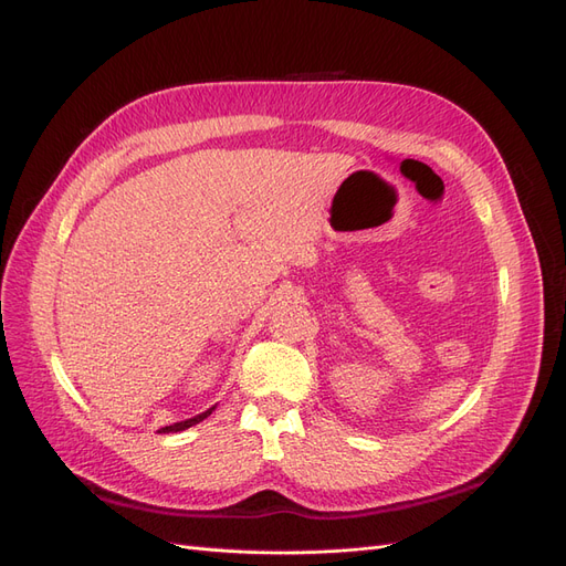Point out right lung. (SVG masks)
Returning a JSON list of instances; mask_svg holds the SVG:
<instances>
[{
	"label": "right lung",
	"instance_id": "add662e5",
	"mask_svg": "<svg viewBox=\"0 0 566 566\" xmlns=\"http://www.w3.org/2000/svg\"><path fill=\"white\" fill-rule=\"evenodd\" d=\"M216 410V406L213 408H208L206 412H201V415H197V417H191V419H185V422H175V424H170V427H164V429H158V433H177V431H185V429H189V427H193V424H199V422H203V419L211 415Z\"/></svg>",
	"mask_w": 566,
	"mask_h": 566
}]
</instances>
